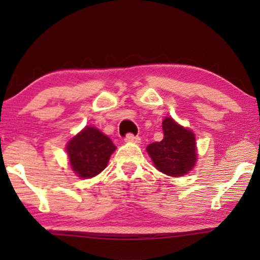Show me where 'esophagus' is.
Returning a JSON list of instances; mask_svg holds the SVG:
<instances>
[{"label":"esophagus","instance_id":"34e87169","mask_svg":"<svg viewBox=\"0 0 260 260\" xmlns=\"http://www.w3.org/2000/svg\"><path fill=\"white\" fill-rule=\"evenodd\" d=\"M125 142H130V143H141V138L138 136H134L133 134H127L125 137Z\"/></svg>","mask_w":260,"mask_h":260}]
</instances>
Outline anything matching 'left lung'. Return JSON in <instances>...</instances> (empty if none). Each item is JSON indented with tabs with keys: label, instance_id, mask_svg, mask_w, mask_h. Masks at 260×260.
I'll return each instance as SVG.
<instances>
[{
	"label": "left lung",
	"instance_id": "8db88e82",
	"mask_svg": "<svg viewBox=\"0 0 260 260\" xmlns=\"http://www.w3.org/2000/svg\"><path fill=\"white\" fill-rule=\"evenodd\" d=\"M163 140L149 144L147 151L155 168L166 175L179 177L193 169L198 159L195 136L172 117L162 122Z\"/></svg>",
	"mask_w": 260,
	"mask_h": 260
}]
</instances>
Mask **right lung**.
Instances as JSON below:
<instances>
[{"label": "right lung", "instance_id": "add662e5", "mask_svg": "<svg viewBox=\"0 0 260 260\" xmlns=\"http://www.w3.org/2000/svg\"><path fill=\"white\" fill-rule=\"evenodd\" d=\"M66 150L71 168L77 176L90 179L106 168L116 145L98 129L85 126L67 143Z\"/></svg>", "mask_w": 260, "mask_h": 260}]
</instances>
